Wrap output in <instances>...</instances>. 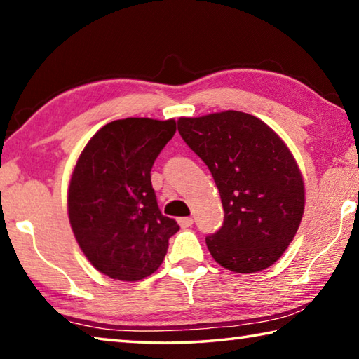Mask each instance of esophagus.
Listing matches in <instances>:
<instances>
[{
	"label": "esophagus",
	"instance_id": "1",
	"mask_svg": "<svg viewBox=\"0 0 359 359\" xmlns=\"http://www.w3.org/2000/svg\"><path fill=\"white\" fill-rule=\"evenodd\" d=\"M179 224L182 228H190L193 224V218L191 217H182V218H179Z\"/></svg>",
	"mask_w": 359,
	"mask_h": 359
}]
</instances>
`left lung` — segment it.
<instances>
[{"instance_id":"1","label":"left lung","mask_w":359,"mask_h":359,"mask_svg":"<svg viewBox=\"0 0 359 359\" xmlns=\"http://www.w3.org/2000/svg\"><path fill=\"white\" fill-rule=\"evenodd\" d=\"M177 126L220 191L224 220L205 238L212 257L239 274L274 264L304 214V182L287 145L264 121L238 111L180 118Z\"/></svg>"}]
</instances>
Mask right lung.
<instances>
[{
  "mask_svg": "<svg viewBox=\"0 0 359 359\" xmlns=\"http://www.w3.org/2000/svg\"><path fill=\"white\" fill-rule=\"evenodd\" d=\"M174 133V120H115L79 156L68 191L71 228L90 263L111 278L136 282L154 274L179 231L158 208L150 179Z\"/></svg>",
  "mask_w": 359,
  "mask_h": 359,
  "instance_id": "obj_1",
  "label": "right lung"
}]
</instances>
